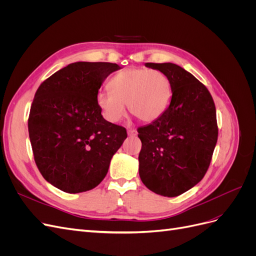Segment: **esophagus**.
Segmentation results:
<instances>
[{
    "label": "esophagus",
    "instance_id": "34e87169",
    "mask_svg": "<svg viewBox=\"0 0 256 256\" xmlns=\"http://www.w3.org/2000/svg\"><path fill=\"white\" fill-rule=\"evenodd\" d=\"M127 134H128V136H136V131L134 129H129L127 131Z\"/></svg>",
    "mask_w": 256,
    "mask_h": 256
}]
</instances>
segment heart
Masks as SVG:
<instances>
[{"mask_svg": "<svg viewBox=\"0 0 256 256\" xmlns=\"http://www.w3.org/2000/svg\"><path fill=\"white\" fill-rule=\"evenodd\" d=\"M110 90H100L96 104L106 120L120 122L131 114L144 122L158 120L171 102L172 86L168 76L159 70L127 68L116 74L109 82Z\"/></svg>", "mask_w": 256, "mask_h": 256, "instance_id": "1", "label": "heart"}]
</instances>
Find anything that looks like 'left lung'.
Wrapping results in <instances>:
<instances>
[{"label":"left lung","instance_id":"obj_1","mask_svg":"<svg viewBox=\"0 0 256 256\" xmlns=\"http://www.w3.org/2000/svg\"><path fill=\"white\" fill-rule=\"evenodd\" d=\"M145 66L168 76L172 98L158 120L138 129V174L152 192L174 198L202 180L210 164L218 140L216 106L208 90L180 66Z\"/></svg>","mask_w":256,"mask_h":256}]
</instances>
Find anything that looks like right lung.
<instances>
[{"mask_svg": "<svg viewBox=\"0 0 256 256\" xmlns=\"http://www.w3.org/2000/svg\"><path fill=\"white\" fill-rule=\"evenodd\" d=\"M113 63L76 62L40 84L30 106L28 134L36 166L54 187L79 193L106 177L126 129L106 120L96 95Z\"/></svg>", "mask_w": 256, "mask_h": 256, "instance_id": "obj_1", "label": "right lung"}]
</instances>
